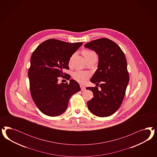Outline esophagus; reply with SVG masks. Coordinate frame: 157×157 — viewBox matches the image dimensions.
I'll list each match as a JSON object with an SVG mask.
<instances>
[{
  "mask_svg": "<svg viewBox=\"0 0 157 157\" xmlns=\"http://www.w3.org/2000/svg\"><path fill=\"white\" fill-rule=\"evenodd\" d=\"M80 87H81V90L82 91H85L86 90V87L84 86L83 85H80Z\"/></svg>",
  "mask_w": 157,
  "mask_h": 157,
  "instance_id": "34e87169",
  "label": "esophagus"
}]
</instances>
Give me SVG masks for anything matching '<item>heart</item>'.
Segmentation results:
<instances>
[{"label":"heart","instance_id":"b5f03b06","mask_svg":"<svg viewBox=\"0 0 157 157\" xmlns=\"http://www.w3.org/2000/svg\"><path fill=\"white\" fill-rule=\"evenodd\" d=\"M95 53L93 51H84L83 52V55L84 56L85 58L91 55L94 54ZM89 77V74L86 72L81 71H77L73 74V78L75 81L81 83H83L85 82L88 79Z\"/></svg>","mask_w":157,"mask_h":157}]
</instances>
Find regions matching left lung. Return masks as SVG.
<instances>
[{"instance_id": "8db88e82", "label": "left lung", "mask_w": 157, "mask_h": 157, "mask_svg": "<svg viewBox=\"0 0 157 157\" xmlns=\"http://www.w3.org/2000/svg\"><path fill=\"white\" fill-rule=\"evenodd\" d=\"M85 47L95 51L98 56V69L91 78L96 85L87 87L92 91L94 98L87 102L93 114L108 117L121 106L129 82L127 63L119 45L108 38H102L86 44Z\"/></svg>"}]
</instances>
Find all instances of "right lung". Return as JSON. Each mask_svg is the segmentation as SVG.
Instances as JSON below:
<instances>
[{"mask_svg":"<svg viewBox=\"0 0 157 157\" xmlns=\"http://www.w3.org/2000/svg\"><path fill=\"white\" fill-rule=\"evenodd\" d=\"M82 44L49 39L38 45L32 53L28 71L30 93L44 114L55 117L63 113L70 97L81 91L75 80H70L69 83H58V78L63 76L64 69H69L70 57ZM66 78L70 79V76L67 75Z\"/></svg>","mask_w":157,"mask_h":157,"instance_id":"right-lung-1","label":"right lung"}]
</instances>
